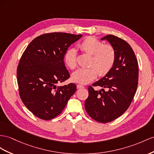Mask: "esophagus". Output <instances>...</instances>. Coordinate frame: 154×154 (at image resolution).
Listing matches in <instances>:
<instances>
[{"instance_id": "obj_1", "label": "esophagus", "mask_w": 154, "mask_h": 154, "mask_svg": "<svg viewBox=\"0 0 154 154\" xmlns=\"http://www.w3.org/2000/svg\"><path fill=\"white\" fill-rule=\"evenodd\" d=\"M77 88H85V86H82V85H79V84H78L77 85Z\"/></svg>"}]
</instances>
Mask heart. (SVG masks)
<instances>
[{
	"mask_svg": "<svg viewBox=\"0 0 154 154\" xmlns=\"http://www.w3.org/2000/svg\"><path fill=\"white\" fill-rule=\"evenodd\" d=\"M79 48L87 54H91L88 68H79L73 72L72 80L78 83L86 85L94 81L98 75L104 76L112 68L116 59L114 47L93 36H88L80 43ZM64 62L70 69L77 66V51L75 48L67 49L64 56Z\"/></svg>",
	"mask_w": 154,
	"mask_h": 154,
	"instance_id": "b5f03b06",
	"label": "heart"
}]
</instances>
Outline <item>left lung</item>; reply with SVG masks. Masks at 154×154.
I'll return each mask as SVG.
<instances>
[{"instance_id": "8db88e82", "label": "left lung", "mask_w": 154, "mask_h": 154, "mask_svg": "<svg viewBox=\"0 0 154 154\" xmlns=\"http://www.w3.org/2000/svg\"><path fill=\"white\" fill-rule=\"evenodd\" d=\"M114 47L116 59L112 69L100 80L92 84L101 86L97 91L88 86V97L85 107L88 115L97 122L107 123L127 111L136 93L139 68L135 53L124 39L109 34L102 38Z\"/></svg>"}]
</instances>
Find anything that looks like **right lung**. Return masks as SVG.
Wrapping results in <instances>:
<instances>
[{"label":"right lung","instance_id":"right-lung-1","mask_svg":"<svg viewBox=\"0 0 154 154\" xmlns=\"http://www.w3.org/2000/svg\"><path fill=\"white\" fill-rule=\"evenodd\" d=\"M82 36L42 34L34 38L22 54L17 69L19 96L26 108L40 119L49 120L60 115L76 91L75 84H57L69 79L64 53Z\"/></svg>","mask_w":154,"mask_h":154}]
</instances>
